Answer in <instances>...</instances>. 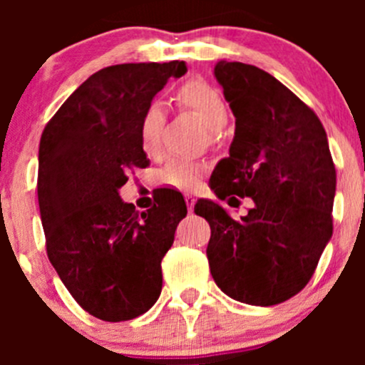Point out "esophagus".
Instances as JSON below:
<instances>
[{"instance_id": "1", "label": "esophagus", "mask_w": 365, "mask_h": 365, "mask_svg": "<svg viewBox=\"0 0 365 365\" xmlns=\"http://www.w3.org/2000/svg\"><path fill=\"white\" fill-rule=\"evenodd\" d=\"M185 203H187V208H189V212H194V205H196V200H194L192 194H185Z\"/></svg>"}]
</instances>
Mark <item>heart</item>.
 Returning a JSON list of instances; mask_svg holds the SVG:
<instances>
[{"instance_id":"b5f03b06","label":"heart","mask_w":365,"mask_h":365,"mask_svg":"<svg viewBox=\"0 0 365 365\" xmlns=\"http://www.w3.org/2000/svg\"><path fill=\"white\" fill-rule=\"evenodd\" d=\"M176 101L182 108L190 109L200 114L201 120L219 132L227 121V109L222 97L213 86L205 81H189L176 91ZM165 125V109L160 102L153 101L145 108L139 120V141L141 148L148 155H155L160 152L162 130ZM203 168L201 164L185 159H175L165 164L160 171V182L164 185L176 187V189L190 190L200 183Z\"/></svg>"}]
</instances>
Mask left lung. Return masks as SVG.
Segmentation results:
<instances>
[{
    "label": "left lung",
    "instance_id": "8db88e82",
    "mask_svg": "<svg viewBox=\"0 0 365 365\" xmlns=\"http://www.w3.org/2000/svg\"><path fill=\"white\" fill-rule=\"evenodd\" d=\"M213 73L237 121L210 187L219 200L235 194L254 206L240 220L208 200L194 212L212 230L206 256L215 284L268 307L305 288L332 238L336 165L319 118L274 76L224 60Z\"/></svg>",
    "mask_w": 365,
    "mask_h": 365
}]
</instances>
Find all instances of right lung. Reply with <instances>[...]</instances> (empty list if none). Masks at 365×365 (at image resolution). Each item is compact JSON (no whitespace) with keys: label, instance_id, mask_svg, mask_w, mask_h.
<instances>
[{"label":"right lung","instance_id":"right-lung-1","mask_svg":"<svg viewBox=\"0 0 365 365\" xmlns=\"http://www.w3.org/2000/svg\"><path fill=\"white\" fill-rule=\"evenodd\" d=\"M183 61L123 63L88 77L46 125L38 148V206L49 261L91 316L127 322L162 289L160 261L187 206L169 192L146 212L118 190L146 168L139 120Z\"/></svg>","mask_w":365,"mask_h":365}]
</instances>
